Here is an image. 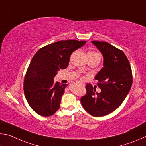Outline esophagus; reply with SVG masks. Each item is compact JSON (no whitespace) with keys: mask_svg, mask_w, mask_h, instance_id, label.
<instances>
[{"mask_svg":"<svg viewBox=\"0 0 146 146\" xmlns=\"http://www.w3.org/2000/svg\"><path fill=\"white\" fill-rule=\"evenodd\" d=\"M80 84L81 85H82V86H85V83H82V82H80Z\"/></svg>","mask_w":146,"mask_h":146,"instance_id":"esophagus-1","label":"esophagus"}]
</instances>
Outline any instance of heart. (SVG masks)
<instances>
[{"label":"heart","instance_id":"1","mask_svg":"<svg viewBox=\"0 0 146 146\" xmlns=\"http://www.w3.org/2000/svg\"><path fill=\"white\" fill-rule=\"evenodd\" d=\"M88 53L92 54H98V53H96V52H89ZM83 70H86V68H83Z\"/></svg>","mask_w":146,"mask_h":146}]
</instances>
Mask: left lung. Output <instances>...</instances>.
Listing matches in <instances>:
<instances>
[{
    "label": "left lung",
    "mask_w": 146,
    "mask_h": 146,
    "mask_svg": "<svg viewBox=\"0 0 146 146\" xmlns=\"http://www.w3.org/2000/svg\"><path fill=\"white\" fill-rule=\"evenodd\" d=\"M92 43L103 56V67L95 77L101 92L97 93L92 85L88 83L86 94L81 98V102L91 115L103 117L118 108L126 98L132 85V72L122 50L105 42Z\"/></svg>",
    "instance_id": "1"
}]
</instances>
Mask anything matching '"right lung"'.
<instances>
[{
    "instance_id": "right-lung-1",
    "label": "right lung",
    "mask_w": 146,
    "mask_h": 146,
    "mask_svg": "<svg viewBox=\"0 0 146 146\" xmlns=\"http://www.w3.org/2000/svg\"><path fill=\"white\" fill-rule=\"evenodd\" d=\"M86 41H59L41 48L32 58L24 83L28 104L36 113L43 117L52 115L60 108L61 97L68 85L54 83L60 69L68 65L70 55Z\"/></svg>"
}]
</instances>
